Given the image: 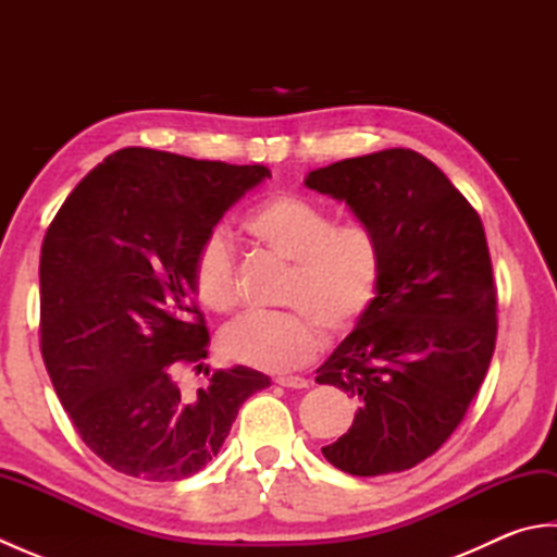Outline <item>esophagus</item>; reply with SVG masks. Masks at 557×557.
<instances>
[{
	"mask_svg": "<svg viewBox=\"0 0 557 557\" xmlns=\"http://www.w3.org/2000/svg\"><path fill=\"white\" fill-rule=\"evenodd\" d=\"M275 383L282 385V387H292V389H301L309 383H306V377H299V375H277Z\"/></svg>",
	"mask_w": 557,
	"mask_h": 557,
	"instance_id": "obj_1",
	"label": "esophagus"
}]
</instances>
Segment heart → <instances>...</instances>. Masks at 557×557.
Listing matches in <instances>:
<instances>
[{"label":"heart","mask_w":557,"mask_h":557,"mask_svg":"<svg viewBox=\"0 0 557 557\" xmlns=\"http://www.w3.org/2000/svg\"><path fill=\"white\" fill-rule=\"evenodd\" d=\"M265 251L292 263L282 289L285 313H251L222 333L227 359L260 371H292L309 363L327 335L342 337L373 309L385 275V253L373 227L335 224L333 212L299 194H275L242 222ZM198 301L215 313L239 304L236 253L220 232L198 244L191 260Z\"/></svg>","instance_id":"obj_1"}]
</instances>
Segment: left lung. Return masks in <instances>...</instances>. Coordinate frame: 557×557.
Instances as JSON below:
<instances>
[{
  "instance_id": "obj_1",
  "label": "left lung",
  "mask_w": 557,
  "mask_h": 557,
  "mask_svg": "<svg viewBox=\"0 0 557 557\" xmlns=\"http://www.w3.org/2000/svg\"><path fill=\"white\" fill-rule=\"evenodd\" d=\"M306 186L345 200L385 253L373 309L315 371V383L361 405L323 455L351 476L411 469L455 433L488 373L498 289L486 232L453 182L409 148L327 164Z\"/></svg>"
}]
</instances>
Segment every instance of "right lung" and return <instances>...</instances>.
I'll return each mask as SVG.
<instances>
[{
  "label": "right lung",
  "mask_w": 557,
  "mask_h": 557,
  "mask_svg": "<svg viewBox=\"0 0 557 557\" xmlns=\"http://www.w3.org/2000/svg\"><path fill=\"white\" fill-rule=\"evenodd\" d=\"M265 176L263 164L122 148L83 176L45 232V369L81 441L126 476H194L244 401L270 385L246 366L215 371L198 393L176 381L208 357L196 248Z\"/></svg>",
  "instance_id": "right-lung-1"
}]
</instances>
